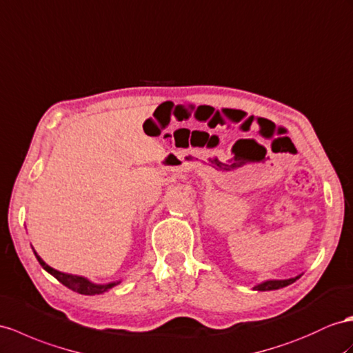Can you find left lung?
<instances>
[{
  "label": "left lung",
  "instance_id": "8db88e82",
  "mask_svg": "<svg viewBox=\"0 0 353 353\" xmlns=\"http://www.w3.org/2000/svg\"><path fill=\"white\" fill-rule=\"evenodd\" d=\"M300 277H301V274L295 276L292 279H285V280H265V282L254 286V289L255 291H274V289H280V288H285L288 285L294 283L295 280H298Z\"/></svg>",
  "mask_w": 353,
  "mask_h": 353
}]
</instances>
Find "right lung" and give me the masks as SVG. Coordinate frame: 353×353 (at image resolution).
Returning a JSON list of instances; mask_svg holds the SVG:
<instances>
[{
	"label": "right lung",
	"instance_id": "add662e5",
	"mask_svg": "<svg viewBox=\"0 0 353 353\" xmlns=\"http://www.w3.org/2000/svg\"><path fill=\"white\" fill-rule=\"evenodd\" d=\"M34 255H35V258H37L40 265L44 270H46L48 273H50L53 277L58 279L62 285L70 288L71 291L79 292V294H82V295H98V294H103V292H107L108 289H112L113 286L121 283V280H116V282H110V283H103V285L94 283V282H90L89 279H86L83 276L62 273V271H58L55 268H52L50 265H48L46 263H44V261L37 255V252H35V250H34Z\"/></svg>",
	"mask_w": 353,
	"mask_h": 353
}]
</instances>
